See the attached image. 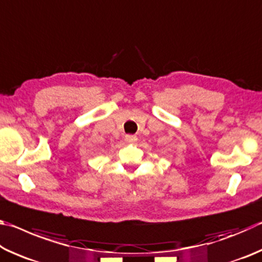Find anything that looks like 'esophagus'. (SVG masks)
<instances>
[{"label": "esophagus", "instance_id": "1", "mask_svg": "<svg viewBox=\"0 0 262 262\" xmlns=\"http://www.w3.org/2000/svg\"><path fill=\"white\" fill-rule=\"evenodd\" d=\"M125 141L128 142V143H135V142L137 141V137L135 135H126Z\"/></svg>", "mask_w": 262, "mask_h": 262}]
</instances>
